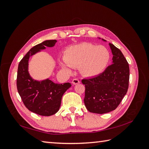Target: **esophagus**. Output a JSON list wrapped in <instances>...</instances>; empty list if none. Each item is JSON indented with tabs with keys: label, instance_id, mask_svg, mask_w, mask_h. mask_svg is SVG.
Segmentation results:
<instances>
[{
	"label": "esophagus",
	"instance_id": "1",
	"mask_svg": "<svg viewBox=\"0 0 149 149\" xmlns=\"http://www.w3.org/2000/svg\"><path fill=\"white\" fill-rule=\"evenodd\" d=\"M72 83L74 84H77L80 83V81L77 78H74V79L72 80Z\"/></svg>",
	"mask_w": 149,
	"mask_h": 149
}]
</instances>
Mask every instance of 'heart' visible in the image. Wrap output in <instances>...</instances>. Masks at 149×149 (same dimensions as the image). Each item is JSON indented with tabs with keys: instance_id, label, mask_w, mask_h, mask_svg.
Returning a JSON list of instances; mask_svg holds the SVG:
<instances>
[{
	"instance_id": "heart-1",
	"label": "heart",
	"mask_w": 149,
	"mask_h": 149,
	"mask_svg": "<svg viewBox=\"0 0 149 149\" xmlns=\"http://www.w3.org/2000/svg\"><path fill=\"white\" fill-rule=\"evenodd\" d=\"M65 62H61L63 68L79 67L83 74L95 77L100 74L108 64L110 54L106 47L89 43H82L72 46L65 50Z\"/></svg>"
}]
</instances>
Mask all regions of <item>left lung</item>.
<instances>
[{
  "label": "left lung",
  "instance_id": "8db88e82",
  "mask_svg": "<svg viewBox=\"0 0 149 149\" xmlns=\"http://www.w3.org/2000/svg\"><path fill=\"white\" fill-rule=\"evenodd\" d=\"M113 64L96 77L83 79L85 85L84 102L91 113H107L115 110L128 90L129 66L124 56L112 43Z\"/></svg>",
  "mask_w": 149,
  "mask_h": 149
}]
</instances>
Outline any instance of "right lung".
<instances>
[{
  "instance_id": "add662e5",
  "label": "right lung",
  "mask_w": 149,
  "mask_h": 149,
  "mask_svg": "<svg viewBox=\"0 0 149 149\" xmlns=\"http://www.w3.org/2000/svg\"><path fill=\"white\" fill-rule=\"evenodd\" d=\"M56 40H46L33 47L19 63L17 86L24 104L31 111L41 116H51L58 111L63 95L71 87V84H56L47 79L43 81L33 80L28 73L29 57L45 47L54 46Z\"/></svg>"
}]
</instances>
